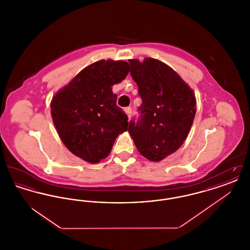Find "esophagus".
<instances>
[{
    "mask_svg": "<svg viewBox=\"0 0 250 250\" xmlns=\"http://www.w3.org/2000/svg\"><path fill=\"white\" fill-rule=\"evenodd\" d=\"M125 113L127 114V116H128V118H130L131 114H132V107H125Z\"/></svg>",
    "mask_w": 250,
    "mask_h": 250,
    "instance_id": "34e87169",
    "label": "esophagus"
}]
</instances>
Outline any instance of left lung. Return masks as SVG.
Wrapping results in <instances>:
<instances>
[{"label": "left lung", "mask_w": 250, "mask_h": 250, "mask_svg": "<svg viewBox=\"0 0 250 250\" xmlns=\"http://www.w3.org/2000/svg\"><path fill=\"white\" fill-rule=\"evenodd\" d=\"M128 62L143 100L140 116L129 122L128 132L144 157L160 161L186 141L196 113L195 95L166 63L154 58Z\"/></svg>", "instance_id": "obj_1"}]
</instances>
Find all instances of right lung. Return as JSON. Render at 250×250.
<instances>
[{"label": "right lung", "instance_id": "add662e5", "mask_svg": "<svg viewBox=\"0 0 250 250\" xmlns=\"http://www.w3.org/2000/svg\"><path fill=\"white\" fill-rule=\"evenodd\" d=\"M129 64L100 60L85 67L51 100V116L62 142L74 155L97 163L107 157L119 134L127 130L112 85L124 81Z\"/></svg>", "mask_w": 250, "mask_h": 250}]
</instances>
